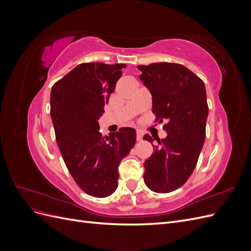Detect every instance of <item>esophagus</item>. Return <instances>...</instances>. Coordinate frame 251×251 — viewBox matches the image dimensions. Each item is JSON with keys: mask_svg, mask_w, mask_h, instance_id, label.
<instances>
[{"mask_svg": "<svg viewBox=\"0 0 251 251\" xmlns=\"http://www.w3.org/2000/svg\"><path fill=\"white\" fill-rule=\"evenodd\" d=\"M136 138H137V140L138 141H140V140H142V132L141 131H137V135H136Z\"/></svg>", "mask_w": 251, "mask_h": 251, "instance_id": "obj_1", "label": "esophagus"}]
</instances>
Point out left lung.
Listing matches in <instances>:
<instances>
[{"mask_svg": "<svg viewBox=\"0 0 251 251\" xmlns=\"http://www.w3.org/2000/svg\"><path fill=\"white\" fill-rule=\"evenodd\" d=\"M137 68L153 96L155 123L166 121L163 130L168 133L144 161L143 179L151 191L171 193L185 183L198 162L208 116L206 90L203 80L183 65L155 63ZM143 139L153 142L150 135Z\"/></svg>", "mask_w": 251, "mask_h": 251, "instance_id": "1", "label": "left lung"}]
</instances>
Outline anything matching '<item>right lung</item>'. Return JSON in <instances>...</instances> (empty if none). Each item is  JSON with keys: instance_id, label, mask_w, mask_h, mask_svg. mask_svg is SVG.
I'll return each mask as SVG.
<instances>
[{"instance_id": "obj_1", "label": "right lung", "mask_w": 251, "mask_h": 251, "mask_svg": "<svg viewBox=\"0 0 251 251\" xmlns=\"http://www.w3.org/2000/svg\"><path fill=\"white\" fill-rule=\"evenodd\" d=\"M125 67L83 63L51 90L50 114L65 164L82 191L96 198L116 191L118 165L136 142L132 127L102 136L98 125Z\"/></svg>"}]
</instances>
